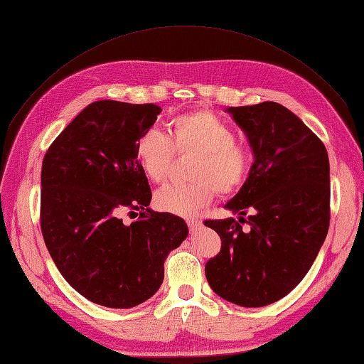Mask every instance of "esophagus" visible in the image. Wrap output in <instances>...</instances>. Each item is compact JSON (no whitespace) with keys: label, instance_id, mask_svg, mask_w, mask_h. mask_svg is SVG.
I'll list each match as a JSON object with an SVG mask.
<instances>
[{"label":"esophagus","instance_id":"34e87169","mask_svg":"<svg viewBox=\"0 0 364 364\" xmlns=\"http://www.w3.org/2000/svg\"><path fill=\"white\" fill-rule=\"evenodd\" d=\"M187 224H188L190 232H191V233H196V232H199L200 227H202V220L190 218V219H187Z\"/></svg>","mask_w":364,"mask_h":364}]
</instances>
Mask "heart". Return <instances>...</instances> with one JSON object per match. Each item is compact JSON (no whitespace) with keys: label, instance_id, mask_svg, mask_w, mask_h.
Masks as SVG:
<instances>
[{"label":"heart","instance_id":"heart-1","mask_svg":"<svg viewBox=\"0 0 364 364\" xmlns=\"http://www.w3.org/2000/svg\"><path fill=\"white\" fill-rule=\"evenodd\" d=\"M233 128L208 111L176 117L170 136L148 129L136 144L141 171L153 182H162L177 154H196L188 183H170L156 193V205L177 216H193L215 198V191L228 196L245 183L250 174L252 149L235 140Z\"/></svg>","mask_w":364,"mask_h":364}]
</instances>
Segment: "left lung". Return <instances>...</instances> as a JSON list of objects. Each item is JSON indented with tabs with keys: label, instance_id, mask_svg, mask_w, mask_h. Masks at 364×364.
I'll return each mask as SVG.
<instances>
[{
	"label": "left lung",
	"instance_id": "1",
	"mask_svg": "<svg viewBox=\"0 0 364 364\" xmlns=\"http://www.w3.org/2000/svg\"><path fill=\"white\" fill-rule=\"evenodd\" d=\"M249 137L255 162L225 208L233 218L205 220L220 252L205 264L216 295L242 307H262L294 290L329 230L331 176L323 141L277 102L227 109ZM249 212L250 232L239 222Z\"/></svg>",
	"mask_w": 364,
	"mask_h": 364
}]
</instances>
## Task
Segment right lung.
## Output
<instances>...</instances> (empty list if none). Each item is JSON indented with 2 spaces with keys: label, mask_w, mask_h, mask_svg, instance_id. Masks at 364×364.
Returning <instances> with one entry per match:
<instances>
[{
  "label": "right lung",
  "mask_w": 364,
  "mask_h": 364,
  "mask_svg": "<svg viewBox=\"0 0 364 364\" xmlns=\"http://www.w3.org/2000/svg\"><path fill=\"white\" fill-rule=\"evenodd\" d=\"M161 111L153 103L94 102L43 159L44 244L63 278L95 304L129 309L151 298L168 253L188 236L182 218L148 208L151 188L136 157L139 137ZM136 209L138 220L123 223L121 213Z\"/></svg>",
  "instance_id": "add662e5"
}]
</instances>
